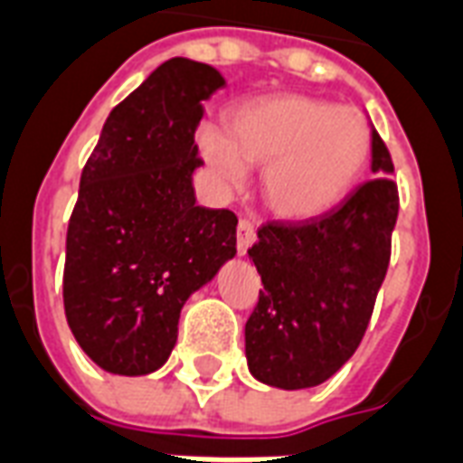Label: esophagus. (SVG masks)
Returning a JSON list of instances; mask_svg holds the SVG:
<instances>
[{
	"label": "esophagus",
	"mask_w": 463,
	"mask_h": 463,
	"mask_svg": "<svg viewBox=\"0 0 463 463\" xmlns=\"http://www.w3.org/2000/svg\"><path fill=\"white\" fill-rule=\"evenodd\" d=\"M235 238H238V252H241V255H245L250 245L255 242V225H252V221H250V218H241V221H238Z\"/></svg>",
	"instance_id": "obj_1"
}]
</instances>
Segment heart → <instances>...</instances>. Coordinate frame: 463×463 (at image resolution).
I'll return each mask as SVG.
<instances>
[{
  "label": "heart",
  "mask_w": 463,
  "mask_h": 463,
  "mask_svg": "<svg viewBox=\"0 0 463 463\" xmlns=\"http://www.w3.org/2000/svg\"><path fill=\"white\" fill-rule=\"evenodd\" d=\"M205 156L231 181L265 169L262 201L282 221H311L345 198L371 156V125L361 109L309 95H269L225 118V137L205 129Z\"/></svg>",
  "instance_id": "b5f03b06"
}]
</instances>
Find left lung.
Here are the masks:
<instances>
[{"instance_id":"obj_1","label":"left lung","mask_w":463,"mask_h":463,"mask_svg":"<svg viewBox=\"0 0 463 463\" xmlns=\"http://www.w3.org/2000/svg\"><path fill=\"white\" fill-rule=\"evenodd\" d=\"M373 179L311 221L260 225L248 250L262 277L245 324L250 373L282 390L314 388L344 365L371 324L400 211L392 159L373 129Z\"/></svg>"}]
</instances>
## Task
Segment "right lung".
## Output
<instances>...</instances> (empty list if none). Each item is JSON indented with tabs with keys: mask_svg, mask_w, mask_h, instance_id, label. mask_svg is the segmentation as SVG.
I'll list each match as a JSON object with an SVG mask.
<instances>
[{
	"mask_svg": "<svg viewBox=\"0 0 463 463\" xmlns=\"http://www.w3.org/2000/svg\"><path fill=\"white\" fill-rule=\"evenodd\" d=\"M225 80L171 58L109 112L80 174L66 235L63 307L108 373L146 375L176 345L181 307L235 255L238 218L196 205L203 102Z\"/></svg>",
	"mask_w": 463,
	"mask_h": 463,
	"instance_id": "obj_1",
	"label": "right lung"
}]
</instances>
